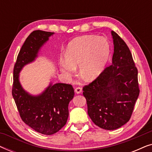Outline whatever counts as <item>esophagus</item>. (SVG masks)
<instances>
[{
	"label": "esophagus",
	"mask_w": 152,
	"mask_h": 152,
	"mask_svg": "<svg viewBox=\"0 0 152 152\" xmlns=\"http://www.w3.org/2000/svg\"><path fill=\"white\" fill-rule=\"evenodd\" d=\"M82 88L81 87H77V88H75V91L76 93H77V94H80L82 92Z\"/></svg>",
	"instance_id": "obj_1"
}]
</instances>
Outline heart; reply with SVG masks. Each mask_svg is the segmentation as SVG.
I'll return each mask as SVG.
<instances>
[{
	"instance_id": "b5f03b06",
	"label": "heart",
	"mask_w": 152,
	"mask_h": 152,
	"mask_svg": "<svg viewBox=\"0 0 152 152\" xmlns=\"http://www.w3.org/2000/svg\"><path fill=\"white\" fill-rule=\"evenodd\" d=\"M109 55L110 45L106 39L93 35L79 37L68 45L60 70L69 78L78 66L79 73L87 80H93L103 71Z\"/></svg>"
}]
</instances>
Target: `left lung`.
<instances>
[{
    "label": "left lung",
    "mask_w": 152,
    "mask_h": 152,
    "mask_svg": "<svg viewBox=\"0 0 152 152\" xmlns=\"http://www.w3.org/2000/svg\"><path fill=\"white\" fill-rule=\"evenodd\" d=\"M112 64L83 88L88 114L95 124L107 130L121 127L132 116L140 93L138 70L126 43L111 31Z\"/></svg>",
    "instance_id": "left-lung-1"
}]
</instances>
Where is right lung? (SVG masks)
Instances as JSON below:
<instances>
[{"mask_svg": "<svg viewBox=\"0 0 152 152\" xmlns=\"http://www.w3.org/2000/svg\"><path fill=\"white\" fill-rule=\"evenodd\" d=\"M54 32L35 30L26 39L18 53L14 68L12 96L23 121L44 135H53L66 124L68 104L75 93L72 85L50 84L42 93L32 95L23 88L19 73L24 66L34 61L41 48Z\"/></svg>", "mask_w": 152, "mask_h": 152, "instance_id": "add662e5", "label": "right lung"}]
</instances>
